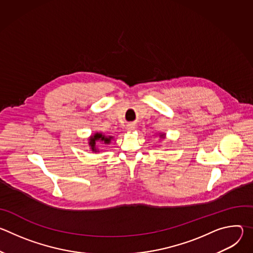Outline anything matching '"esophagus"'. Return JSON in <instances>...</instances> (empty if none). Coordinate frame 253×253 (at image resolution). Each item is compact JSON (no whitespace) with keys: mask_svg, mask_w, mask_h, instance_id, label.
Returning <instances> with one entry per match:
<instances>
[{"mask_svg":"<svg viewBox=\"0 0 253 253\" xmlns=\"http://www.w3.org/2000/svg\"><path fill=\"white\" fill-rule=\"evenodd\" d=\"M135 128H136V127H135V124H132V123H131V124H128V125H127V130H128V131H134Z\"/></svg>","mask_w":253,"mask_h":253,"instance_id":"esophagus-1","label":"esophagus"}]
</instances>
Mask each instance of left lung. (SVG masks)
<instances>
[{
	"instance_id": "1",
	"label": "left lung",
	"mask_w": 253,
	"mask_h": 253,
	"mask_svg": "<svg viewBox=\"0 0 253 253\" xmlns=\"http://www.w3.org/2000/svg\"><path fill=\"white\" fill-rule=\"evenodd\" d=\"M165 136H166V134H165V133H159V137H160V138L165 139Z\"/></svg>"
}]
</instances>
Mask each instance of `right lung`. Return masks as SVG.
Listing matches in <instances>:
<instances>
[{
  "mask_svg": "<svg viewBox=\"0 0 253 253\" xmlns=\"http://www.w3.org/2000/svg\"><path fill=\"white\" fill-rule=\"evenodd\" d=\"M112 139H113V136H111V135H105L102 132H96L88 138V141H89L88 144H89L90 149L92 152L98 153V152H100V150L98 149V146L96 143L100 142L102 144H106V145H108V144H110Z\"/></svg>",
  "mask_w": 253,
  "mask_h": 253,
  "instance_id": "add662e5",
  "label": "right lung"
}]
</instances>
